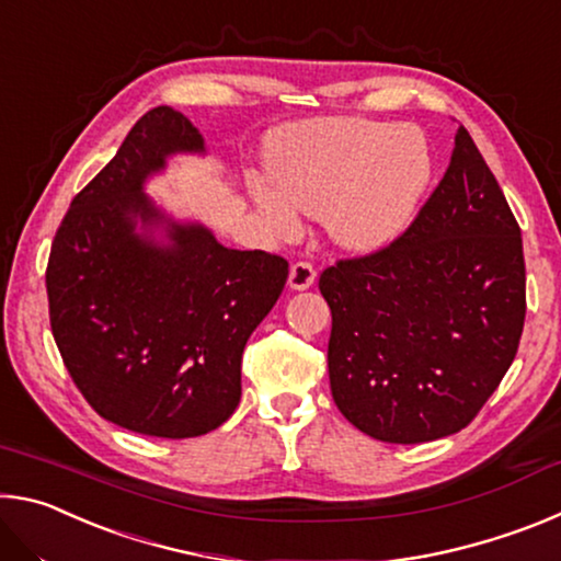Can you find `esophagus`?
<instances>
[{
	"label": "esophagus",
	"instance_id": "esophagus-1",
	"mask_svg": "<svg viewBox=\"0 0 561 561\" xmlns=\"http://www.w3.org/2000/svg\"><path fill=\"white\" fill-rule=\"evenodd\" d=\"M317 282V270L309 262H294L289 270V287L291 289H309Z\"/></svg>",
	"mask_w": 561,
	"mask_h": 561
}]
</instances>
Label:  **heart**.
Masks as SVG:
<instances>
[{"label":"heart","instance_id":"b5f03b06","mask_svg":"<svg viewBox=\"0 0 561 561\" xmlns=\"http://www.w3.org/2000/svg\"><path fill=\"white\" fill-rule=\"evenodd\" d=\"M270 173L250 180V195L274 234H297L304 213L324 217L344 250L374 252L413 220L433 156L421 133L396 123L311 118L274 136Z\"/></svg>","mask_w":561,"mask_h":561}]
</instances>
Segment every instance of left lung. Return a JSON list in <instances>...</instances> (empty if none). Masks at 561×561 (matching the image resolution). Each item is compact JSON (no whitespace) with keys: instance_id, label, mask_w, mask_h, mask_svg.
<instances>
[{"instance_id":"obj_1","label":"left lung","mask_w":561,"mask_h":561,"mask_svg":"<svg viewBox=\"0 0 561 561\" xmlns=\"http://www.w3.org/2000/svg\"><path fill=\"white\" fill-rule=\"evenodd\" d=\"M319 289L348 423L401 445L470 425L515 360L527 299L519 225L468 130L411 227L327 267Z\"/></svg>"}]
</instances>
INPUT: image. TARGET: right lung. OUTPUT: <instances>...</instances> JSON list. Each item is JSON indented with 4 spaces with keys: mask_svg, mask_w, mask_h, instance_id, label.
Returning <instances> with one entry per match:
<instances>
[{
    "mask_svg": "<svg viewBox=\"0 0 561 561\" xmlns=\"http://www.w3.org/2000/svg\"><path fill=\"white\" fill-rule=\"evenodd\" d=\"M203 150L183 113L148 111L71 201L46 264L51 334L76 388L106 421L170 440L234 413L244 344L289 274L279 254L227 250L148 201L146 178L168 156ZM138 221H168L171 244L138 236Z\"/></svg>",
    "mask_w": 561,
    "mask_h": 561,
    "instance_id": "obj_1",
    "label": "right lung"
}]
</instances>
